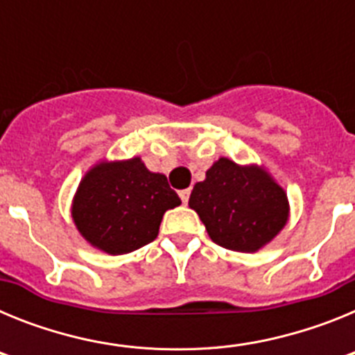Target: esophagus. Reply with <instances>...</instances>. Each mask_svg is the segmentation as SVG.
<instances>
[{"mask_svg":"<svg viewBox=\"0 0 355 355\" xmlns=\"http://www.w3.org/2000/svg\"><path fill=\"white\" fill-rule=\"evenodd\" d=\"M180 197H181V200H183V205H187L188 199H190V188H187V190H181Z\"/></svg>","mask_w":355,"mask_h":355,"instance_id":"34e87169","label":"esophagus"}]
</instances>
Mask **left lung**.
Listing matches in <instances>:
<instances>
[{
  "label": "left lung",
  "instance_id": "8db88e82",
  "mask_svg": "<svg viewBox=\"0 0 355 355\" xmlns=\"http://www.w3.org/2000/svg\"><path fill=\"white\" fill-rule=\"evenodd\" d=\"M216 245L238 252H256L284 227L288 197L258 167H241L227 158L213 163L206 180L197 183L188 200Z\"/></svg>",
  "mask_w": 355,
  "mask_h": 355
}]
</instances>
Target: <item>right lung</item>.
I'll return each mask as SVG.
<instances>
[{
	"instance_id": "add662e5",
	"label": "right lung",
	"mask_w": 355,
	"mask_h": 355,
	"mask_svg": "<svg viewBox=\"0 0 355 355\" xmlns=\"http://www.w3.org/2000/svg\"><path fill=\"white\" fill-rule=\"evenodd\" d=\"M181 199L163 174L140 158L99 163L81 180L72 218L89 243L108 254H126L158 236L163 213Z\"/></svg>"
}]
</instances>
